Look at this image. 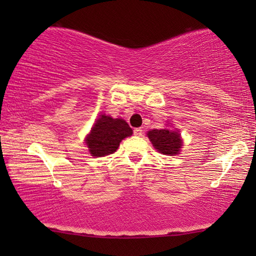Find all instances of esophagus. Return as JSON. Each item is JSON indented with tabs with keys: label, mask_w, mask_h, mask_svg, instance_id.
<instances>
[{
	"label": "esophagus",
	"mask_w": 256,
	"mask_h": 256,
	"mask_svg": "<svg viewBox=\"0 0 256 256\" xmlns=\"http://www.w3.org/2000/svg\"><path fill=\"white\" fill-rule=\"evenodd\" d=\"M142 134H143V130L141 128H135L134 129V135H136V136H142Z\"/></svg>",
	"instance_id": "1"
}]
</instances>
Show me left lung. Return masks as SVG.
<instances>
[{
  "instance_id": "left-lung-1",
  "label": "left lung",
  "mask_w": 256,
  "mask_h": 256,
  "mask_svg": "<svg viewBox=\"0 0 256 256\" xmlns=\"http://www.w3.org/2000/svg\"><path fill=\"white\" fill-rule=\"evenodd\" d=\"M152 146L163 155H177L182 148V140L178 132L168 129H152L148 132Z\"/></svg>"
}]
</instances>
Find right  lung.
I'll use <instances>...</instances> for the list:
<instances>
[{
  "label": "right lung",
  "mask_w": 256,
  "mask_h": 256,
  "mask_svg": "<svg viewBox=\"0 0 256 256\" xmlns=\"http://www.w3.org/2000/svg\"><path fill=\"white\" fill-rule=\"evenodd\" d=\"M132 134V128L124 120L101 115L87 136L86 144L93 156H107L116 152L122 140Z\"/></svg>",
  "instance_id": "obj_1"
}]
</instances>
